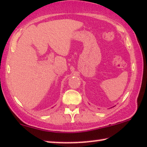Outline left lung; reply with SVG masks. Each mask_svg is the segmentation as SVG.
<instances>
[{
	"label": "left lung",
	"instance_id": "left-lung-1",
	"mask_svg": "<svg viewBox=\"0 0 147 147\" xmlns=\"http://www.w3.org/2000/svg\"><path fill=\"white\" fill-rule=\"evenodd\" d=\"M113 107H114V106H113Z\"/></svg>",
	"mask_w": 147,
	"mask_h": 147
}]
</instances>
